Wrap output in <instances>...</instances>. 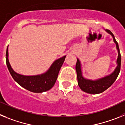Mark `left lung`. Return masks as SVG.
<instances>
[{
    "label": "left lung",
    "mask_w": 125,
    "mask_h": 125,
    "mask_svg": "<svg viewBox=\"0 0 125 125\" xmlns=\"http://www.w3.org/2000/svg\"><path fill=\"white\" fill-rule=\"evenodd\" d=\"M106 31L107 32L111 34L112 37H113V41L116 45V49H118V56L116 61L117 67L111 74L95 81L85 79L82 76L80 61L79 59H77L76 70V73H77L78 85L81 90L89 94H99L106 90L115 81L119 73H120V68H121V54L120 52L118 44L116 41L113 34L110 31V30L107 29Z\"/></svg>",
    "instance_id": "1"
}]
</instances>
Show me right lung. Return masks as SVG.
<instances>
[{
    "mask_svg": "<svg viewBox=\"0 0 125 125\" xmlns=\"http://www.w3.org/2000/svg\"><path fill=\"white\" fill-rule=\"evenodd\" d=\"M6 64L13 79L22 87L33 93H42L51 89L54 85L59 70L63 64L66 56L55 61L49 70L42 74L24 76L14 71L11 68L8 59V47L6 51Z\"/></svg>",
    "mask_w": 125,
    "mask_h": 125,
    "instance_id": "right-lung-1",
    "label": "right lung"
}]
</instances>
